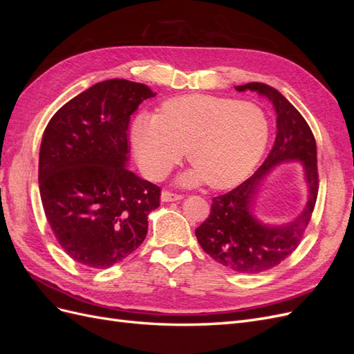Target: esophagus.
<instances>
[{"instance_id":"obj_1","label":"esophagus","mask_w":354,"mask_h":354,"mask_svg":"<svg viewBox=\"0 0 354 354\" xmlns=\"http://www.w3.org/2000/svg\"><path fill=\"white\" fill-rule=\"evenodd\" d=\"M180 199H183V196L177 195V194H171V192H168V190H164L162 194H160V201L162 202H176Z\"/></svg>"}]
</instances>
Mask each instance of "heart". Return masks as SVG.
I'll list each match as a JSON object with an SVG mask.
<instances>
[{
	"label": "heart",
	"mask_w": 354,
	"mask_h": 354,
	"mask_svg": "<svg viewBox=\"0 0 354 354\" xmlns=\"http://www.w3.org/2000/svg\"><path fill=\"white\" fill-rule=\"evenodd\" d=\"M267 137L260 106L211 94L169 99L158 116L140 113L131 125L136 156L149 178L164 177L187 149L194 165L178 177L181 186H236L260 160Z\"/></svg>",
	"instance_id": "1"
}]
</instances>
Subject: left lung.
Listing matches in <instances>:
<instances>
[{
	"label": "left lung",
	"mask_w": 354,
	"mask_h": 354,
	"mask_svg": "<svg viewBox=\"0 0 354 354\" xmlns=\"http://www.w3.org/2000/svg\"><path fill=\"white\" fill-rule=\"evenodd\" d=\"M255 91L273 104L276 138L269 156L255 173L229 194L212 198L209 217L196 229L202 250L236 273H260L283 261L301 241L317 198V152L308 124L283 95L269 85H236ZM298 162L304 168L308 201L297 218L266 223L254 216L253 201L262 180L281 163Z\"/></svg>",
	"instance_id": "8db88e82"
}]
</instances>
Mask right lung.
<instances>
[{"label": "right lung", "instance_id": "obj_1", "mask_svg": "<svg viewBox=\"0 0 354 354\" xmlns=\"http://www.w3.org/2000/svg\"><path fill=\"white\" fill-rule=\"evenodd\" d=\"M145 84L109 80L78 94L51 118L39 149V195L62 248L94 269L142 245L160 189L127 169L128 125Z\"/></svg>", "mask_w": 354, "mask_h": 354}]
</instances>
